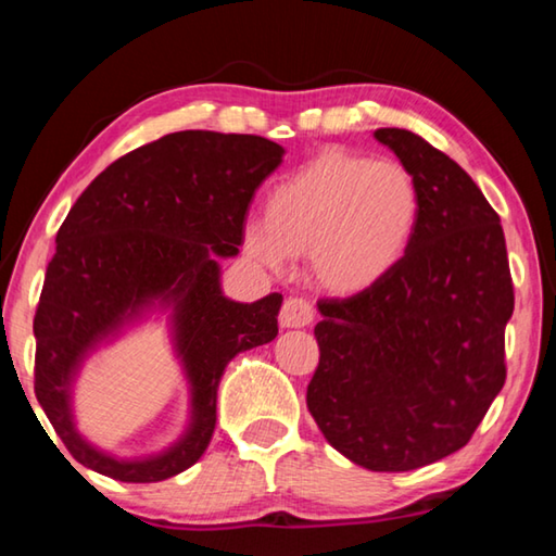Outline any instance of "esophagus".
<instances>
[{
  "instance_id": "34e87169",
  "label": "esophagus",
  "mask_w": 556,
  "mask_h": 556,
  "mask_svg": "<svg viewBox=\"0 0 556 556\" xmlns=\"http://www.w3.org/2000/svg\"><path fill=\"white\" fill-rule=\"evenodd\" d=\"M314 321L312 301L301 296H289L279 312L281 328H304Z\"/></svg>"
}]
</instances>
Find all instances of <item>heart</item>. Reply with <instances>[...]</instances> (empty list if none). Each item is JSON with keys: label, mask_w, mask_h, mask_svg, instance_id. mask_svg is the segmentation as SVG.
I'll list each match as a JSON object with an SVG mask.
<instances>
[{"label": "heart", "mask_w": 556, "mask_h": 556, "mask_svg": "<svg viewBox=\"0 0 556 556\" xmlns=\"http://www.w3.org/2000/svg\"><path fill=\"white\" fill-rule=\"evenodd\" d=\"M419 220L421 191L407 166L326 149L271 188L265 218L248 223L242 244L271 269L312 255L328 291L363 294L407 257Z\"/></svg>", "instance_id": "1"}]
</instances>
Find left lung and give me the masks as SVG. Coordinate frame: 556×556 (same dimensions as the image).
Segmentation results:
<instances>
[{
  "label": "left lung",
  "mask_w": 556,
  "mask_h": 556,
  "mask_svg": "<svg viewBox=\"0 0 556 556\" xmlns=\"http://www.w3.org/2000/svg\"><path fill=\"white\" fill-rule=\"evenodd\" d=\"M417 178L407 257L363 294L321 299L306 407L328 444L368 470H414L466 446L505 384L515 308L503 225L454 159L382 127Z\"/></svg>",
  "instance_id": "left-lung-1"
}]
</instances>
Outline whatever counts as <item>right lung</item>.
<instances>
[{
	"instance_id": "1",
	"label": "right lung",
	"mask_w": 556,
	"mask_h": 556,
	"mask_svg": "<svg viewBox=\"0 0 556 556\" xmlns=\"http://www.w3.org/2000/svg\"><path fill=\"white\" fill-rule=\"evenodd\" d=\"M281 154L255 135L174 131L119 156L73 203L34 316V392L78 464L122 483H156L208 448L225 365L279 331L281 294L255 304L223 296L218 257L238 255L248 205ZM149 305L173 308L192 427L164 455L119 462L74 431L70 384L81 357Z\"/></svg>"
}]
</instances>
